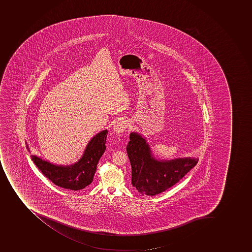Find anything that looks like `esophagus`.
Returning a JSON list of instances; mask_svg holds the SVG:
<instances>
[{
	"label": "esophagus",
	"mask_w": 252,
	"mask_h": 252,
	"mask_svg": "<svg viewBox=\"0 0 252 252\" xmlns=\"http://www.w3.org/2000/svg\"><path fill=\"white\" fill-rule=\"evenodd\" d=\"M127 127V122L125 121H117V122H116V124H115L114 126H113V129H114V131H116L117 133L124 132Z\"/></svg>",
	"instance_id": "1"
}]
</instances>
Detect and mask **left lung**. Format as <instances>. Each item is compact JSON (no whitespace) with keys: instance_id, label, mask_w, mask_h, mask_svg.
Here are the masks:
<instances>
[{"instance_id":"left-lung-1","label":"left lung","mask_w":252,"mask_h":252,"mask_svg":"<svg viewBox=\"0 0 252 252\" xmlns=\"http://www.w3.org/2000/svg\"><path fill=\"white\" fill-rule=\"evenodd\" d=\"M129 139L127 153L131 166V184L142 195H155L169 189L199 160L195 158L157 160L144 138L132 132Z\"/></svg>"}]
</instances>
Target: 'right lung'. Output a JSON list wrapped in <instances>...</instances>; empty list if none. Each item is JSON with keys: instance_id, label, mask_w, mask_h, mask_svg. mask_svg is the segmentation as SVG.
<instances>
[{"instance_id": "right-lung-1", "label": "right lung", "mask_w": 252, "mask_h": 252, "mask_svg": "<svg viewBox=\"0 0 252 252\" xmlns=\"http://www.w3.org/2000/svg\"><path fill=\"white\" fill-rule=\"evenodd\" d=\"M108 132V130H104L95 135L88 144L82 158L75 164L66 167L57 166L36 156H32V161L57 186L70 190H81L93 182L99 159L106 149Z\"/></svg>"}]
</instances>
